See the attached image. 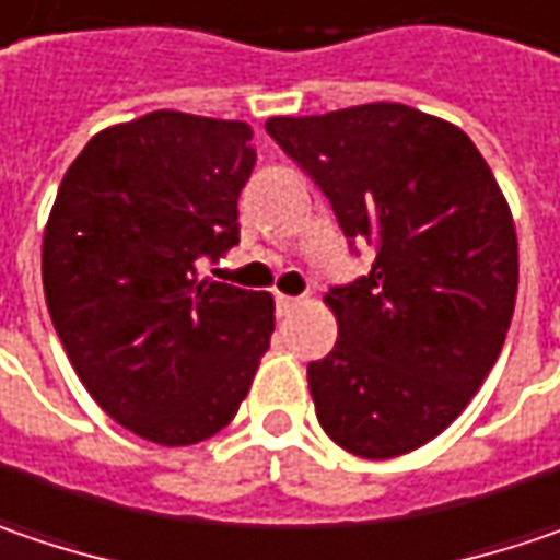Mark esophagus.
I'll use <instances>...</instances> for the list:
<instances>
[{"label": "esophagus", "mask_w": 560, "mask_h": 560, "mask_svg": "<svg viewBox=\"0 0 560 560\" xmlns=\"http://www.w3.org/2000/svg\"><path fill=\"white\" fill-rule=\"evenodd\" d=\"M301 307V298H291V294H276V311L279 316H288L291 311H298Z\"/></svg>", "instance_id": "esophagus-1"}]
</instances>
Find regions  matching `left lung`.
I'll list each match as a JSON object with an SVG mask.
<instances>
[{
  "instance_id": "8db88e82",
  "label": "left lung",
  "mask_w": 560,
  "mask_h": 560,
  "mask_svg": "<svg viewBox=\"0 0 560 560\" xmlns=\"http://www.w3.org/2000/svg\"><path fill=\"white\" fill-rule=\"evenodd\" d=\"M266 132L332 202L368 276L332 288L336 348L307 364L323 431L393 459L446 431L494 368L516 304L508 199L472 139L406 104L269 116Z\"/></svg>"
}]
</instances>
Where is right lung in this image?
<instances>
[{"instance_id":"1","label":"right lung","mask_w":560,"mask_h":560,"mask_svg":"<svg viewBox=\"0 0 560 560\" xmlns=\"http://www.w3.org/2000/svg\"><path fill=\"white\" fill-rule=\"evenodd\" d=\"M241 119L180 110L101 129L59 183L44 294L75 374L116 424L189 446L237 415L276 329V301L202 279L241 241L256 151Z\"/></svg>"}]
</instances>
